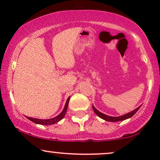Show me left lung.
Segmentation results:
<instances>
[{
    "label": "left lung",
    "instance_id": "1",
    "mask_svg": "<svg viewBox=\"0 0 160 160\" xmlns=\"http://www.w3.org/2000/svg\"><path fill=\"white\" fill-rule=\"evenodd\" d=\"M141 106H139L138 108H137L136 109H135L134 111H131V112L128 113H126V114H124L123 116H121V117H109V116H107L106 114H103L102 113H100V111H98L97 109H96L95 107L92 106V108H93V111H95V113L97 114L98 117L100 118H101V119L106 120V121H108V122H119V121H123V120H125L127 119H129V118L132 117L133 115L135 114V113L137 112L138 111V109L141 108Z\"/></svg>",
    "mask_w": 160,
    "mask_h": 160
}]
</instances>
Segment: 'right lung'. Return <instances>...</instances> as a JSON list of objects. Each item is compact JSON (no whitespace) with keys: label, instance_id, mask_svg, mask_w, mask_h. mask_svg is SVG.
<instances>
[{"label":"right lung","instance_id":"1","mask_svg":"<svg viewBox=\"0 0 160 160\" xmlns=\"http://www.w3.org/2000/svg\"><path fill=\"white\" fill-rule=\"evenodd\" d=\"M69 100H70V97L68 98L66 103H65V106L64 107V109L63 111L61 112L60 114H59L58 117L52 118V119H35V118H31V117H28V119L32 121V122L36 124H42V125H51V124H55L57 122H60L61 119H62L63 117H65V113H66L67 109H68V102H69Z\"/></svg>","mask_w":160,"mask_h":160}]
</instances>
